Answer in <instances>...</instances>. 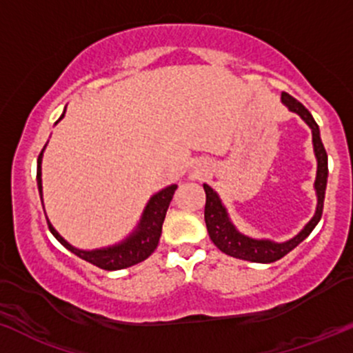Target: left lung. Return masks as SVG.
Wrapping results in <instances>:
<instances>
[{
	"label": "left lung",
	"instance_id": "1",
	"mask_svg": "<svg viewBox=\"0 0 353 353\" xmlns=\"http://www.w3.org/2000/svg\"><path fill=\"white\" fill-rule=\"evenodd\" d=\"M283 103L288 106L289 110L298 113L299 117L310 125L311 132H313V147L314 154L318 159V172H316V181H314V188H316L318 194V206L316 213L311 218L310 223H307L294 239L288 240L284 243H274L270 240H255L248 239V236L242 235L235 226L232 225V221L228 220V214L226 210L221 205L220 198H218L216 192L213 191L208 184H203L206 192V205H205V221L208 233H210L211 242L216 245L221 252L230 257L242 259V261H250V262H262V264H269V262H276L279 259H283L285 254L292 250L294 247H298L299 243L313 232L314 226L318 225V221L321 220V214H323V203H325V191H326V179H328V155H326L325 145L321 142L320 137V128H318L316 121L311 117V113L307 111L298 99L292 98L288 92H283Z\"/></svg>",
	"mask_w": 353,
	"mask_h": 353
}]
</instances>
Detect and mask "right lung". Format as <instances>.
Wrapping results in <instances>:
<instances>
[{
    "label": "right lung",
    "instance_id": "1",
    "mask_svg": "<svg viewBox=\"0 0 353 353\" xmlns=\"http://www.w3.org/2000/svg\"><path fill=\"white\" fill-rule=\"evenodd\" d=\"M61 118H64V114H62ZM61 118H59V120H61ZM43 148L39 155V161H37V184H39L40 199H42V165L40 164H42ZM176 184H172V186L162 189L157 194L152 196L150 201L147 203L145 211H143V216L142 220H140L139 228H137L135 232L132 233V236H128L125 242L114 245V247L98 248V250H79V248L72 247V245L65 242V240L55 232L49 220H47V225H49L52 235L64 245L68 250L76 254L77 257H81L83 261H86L89 264L105 270L125 269V267L135 265L139 264V262L145 261L148 255H152V252L157 248L167 208H169L170 201H172V196L174 192H176Z\"/></svg>",
    "mask_w": 353,
    "mask_h": 353
}]
</instances>
